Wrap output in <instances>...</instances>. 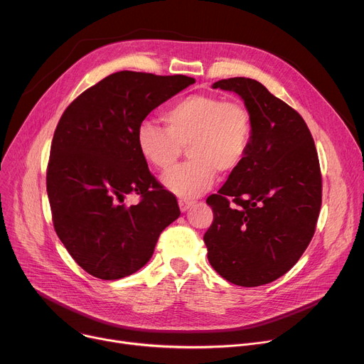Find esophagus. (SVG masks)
Here are the masks:
<instances>
[{"label": "esophagus", "instance_id": "34e87169", "mask_svg": "<svg viewBox=\"0 0 364 364\" xmlns=\"http://www.w3.org/2000/svg\"><path fill=\"white\" fill-rule=\"evenodd\" d=\"M193 203H195V202L190 200V199H180V200H178L180 210H181V212H186V210H187Z\"/></svg>", "mask_w": 364, "mask_h": 364}]
</instances>
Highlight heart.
<instances>
[{"label":"heart","instance_id":"1","mask_svg":"<svg viewBox=\"0 0 364 364\" xmlns=\"http://www.w3.org/2000/svg\"><path fill=\"white\" fill-rule=\"evenodd\" d=\"M165 129L143 121L136 133L143 159L161 173L171 169L183 149L190 161L164 177L174 195L190 199L208 191L216 177L243 165L253 137V115L243 102L210 93H193L162 112Z\"/></svg>","mask_w":364,"mask_h":364}]
</instances>
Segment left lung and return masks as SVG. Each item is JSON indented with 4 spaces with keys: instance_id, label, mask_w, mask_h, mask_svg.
Returning a JSON list of instances; mask_svg holds the SVG:
<instances>
[{
    "instance_id": "1",
    "label": "left lung",
    "mask_w": 364,
    "mask_h": 364,
    "mask_svg": "<svg viewBox=\"0 0 364 364\" xmlns=\"http://www.w3.org/2000/svg\"><path fill=\"white\" fill-rule=\"evenodd\" d=\"M253 115L246 161L206 203L213 221L203 235L212 268L240 287L269 284L299 262L316 230L322 174L303 117L247 77L223 79Z\"/></svg>"
}]
</instances>
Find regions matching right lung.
Segmentation results:
<instances>
[{
    "mask_svg": "<svg viewBox=\"0 0 364 364\" xmlns=\"http://www.w3.org/2000/svg\"><path fill=\"white\" fill-rule=\"evenodd\" d=\"M195 79L117 71L63 112L46 166L53 224L76 263L95 278L119 279L152 257L161 232L180 216L177 198L149 171L137 127ZM139 194L127 207L124 199Z\"/></svg>",
    "mask_w": 364,
    "mask_h": 364,
    "instance_id": "obj_1",
    "label": "right lung"
}]
</instances>
